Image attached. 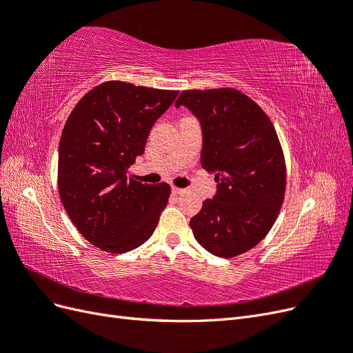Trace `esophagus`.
I'll return each mask as SVG.
<instances>
[{
  "mask_svg": "<svg viewBox=\"0 0 353 353\" xmlns=\"http://www.w3.org/2000/svg\"><path fill=\"white\" fill-rule=\"evenodd\" d=\"M172 193L174 194H183V193H185V190H183V188H176V187H172Z\"/></svg>",
  "mask_w": 353,
  "mask_h": 353,
  "instance_id": "34e87169",
  "label": "esophagus"
}]
</instances>
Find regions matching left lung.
Listing matches in <instances>:
<instances>
[{"instance_id": "8db88e82", "label": "left lung", "mask_w": 353, "mask_h": 353, "mask_svg": "<svg viewBox=\"0 0 353 353\" xmlns=\"http://www.w3.org/2000/svg\"><path fill=\"white\" fill-rule=\"evenodd\" d=\"M201 126L203 169L216 193L203 201L190 227L201 248L219 258L253 249L272 228L285 191V165L275 128L248 95L232 88L183 91Z\"/></svg>"}]
</instances>
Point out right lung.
Listing matches in <instances>:
<instances>
[{"label": "right lung", "instance_id": "obj_1", "mask_svg": "<svg viewBox=\"0 0 353 353\" xmlns=\"http://www.w3.org/2000/svg\"><path fill=\"white\" fill-rule=\"evenodd\" d=\"M178 91L109 81L74 105L59 145V193L73 225L109 253L137 249L152 237L170 187L128 178L152 126Z\"/></svg>", "mask_w": 353, "mask_h": 353}]
</instances>
